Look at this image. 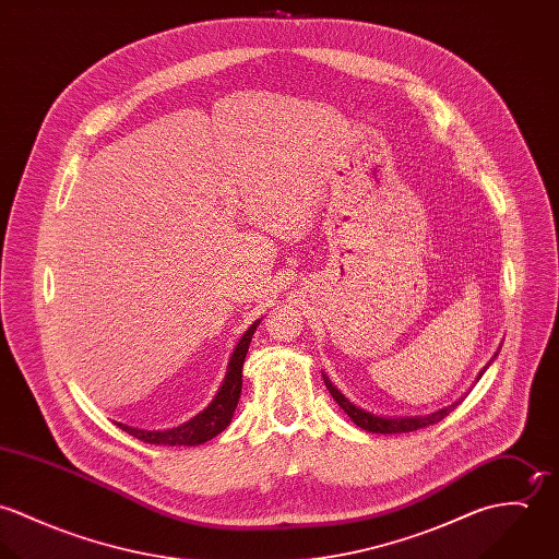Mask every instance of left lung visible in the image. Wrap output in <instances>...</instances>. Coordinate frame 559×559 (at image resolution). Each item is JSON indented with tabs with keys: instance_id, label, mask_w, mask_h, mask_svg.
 <instances>
[{
	"instance_id": "8db88e82",
	"label": "left lung",
	"mask_w": 559,
	"mask_h": 559,
	"mask_svg": "<svg viewBox=\"0 0 559 559\" xmlns=\"http://www.w3.org/2000/svg\"><path fill=\"white\" fill-rule=\"evenodd\" d=\"M486 368H488V366H486ZM486 368H484V370H486ZM484 370L479 372V377L484 374ZM322 381H324L329 394L340 404V408H342L359 428H364V430H368V432H377V435L413 432V430L426 428V426H430V424H437V421H441L445 415H450V411H454V406H459L461 400H456L454 404H450V406H445V408H439V411H435V413H430V415H419V417H417V415H415V417H408V415H406V417H383V415H374V413H370V411H366V408L355 406L350 400L346 399V396L329 381L326 374H322Z\"/></svg>"
}]
</instances>
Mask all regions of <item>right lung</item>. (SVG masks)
Here are the masks:
<instances>
[{
  "label": "right lung",
  "instance_id": "obj_1",
  "mask_svg": "<svg viewBox=\"0 0 559 559\" xmlns=\"http://www.w3.org/2000/svg\"><path fill=\"white\" fill-rule=\"evenodd\" d=\"M258 324H260V320H255L242 333V337L230 357L228 372H226V379H224L217 396L193 419H189L176 428H167V430H142V428L120 424V421H118V426L124 432H129L131 437L144 441V443H153V445H200V443L217 437L222 430L228 428V424L233 421L235 408L239 404L240 388H242V364H245V355L249 350L251 335Z\"/></svg>",
  "mask_w": 559,
  "mask_h": 559
}]
</instances>
